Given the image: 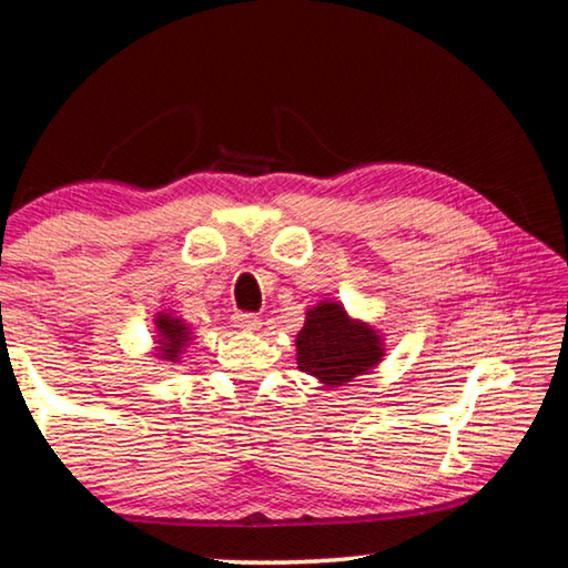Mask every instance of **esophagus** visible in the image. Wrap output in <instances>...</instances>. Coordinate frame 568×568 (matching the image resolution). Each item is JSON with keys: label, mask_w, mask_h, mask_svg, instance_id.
<instances>
[{"label": "esophagus", "mask_w": 568, "mask_h": 568, "mask_svg": "<svg viewBox=\"0 0 568 568\" xmlns=\"http://www.w3.org/2000/svg\"><path fill=\"white\" fill-rule=\"evenodd\" d=\"M233 323H235V328H240V331H257V328H261V318H257V315H253V313H237Z\"/></svg>", "instance_id": "34e87169"}]
</instances>
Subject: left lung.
Instances as JSON below:
<instances>
[{
    "label": "left lung",
    "mask_w": 568,
    "mask_h": 568,
    "mask_svg": "<svg viewBox=\"0 0 568 568\" xmlns=\"http://www.w3.org/2000/svg\"><path fill=\"white\" fill-rule=\"evenodd\" d=\"M295 351L297 368L328 388L363 376L386 355L378 331L351 318L335 301H321L305 313L303 331L295 335Z\"/></svg>",
    "instance_id": "8db88e82"
}]
</instances>
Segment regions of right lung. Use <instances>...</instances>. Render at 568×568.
Wrapping results in <instances>:
<instances>
[{"instance_id":"right-lung-1","label":"right lung","mask_w":568,"mask_h":568,"mask_svg":"<svg viewBox=\"0 0 568 568\" xmlns=\"http://www.w3.org/2000/svg\"><path fill=\"white\" fill-rule=\"evenodd\" d=\"M155 325H158V335H155V338H158L155 341L158 343V358L178 363L180 353L185 351L187 343L192 341L190 325L182 318H175L172 313H158Z\"/></svg>"}]
</instances>
